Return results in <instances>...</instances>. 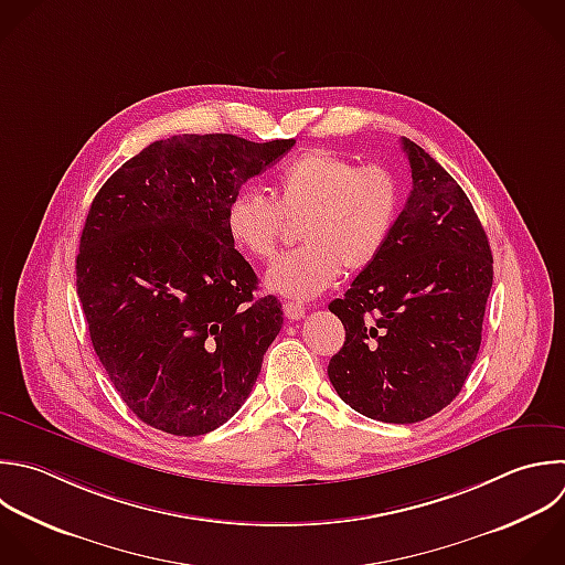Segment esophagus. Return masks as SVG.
I'll list each match as a JSON object with an SVG mask.
<instances>
[{
  "mask_svg": "<svg viewBox=\"0 0 565 565\" xmlns=\"http://www.w3.org/2000/svg\"><path fill=\"white\" fill-rule=\"evenodd\" d=\"M282 311H285L287 320H300L305 316V307L300 302H285Z\"/></svg>",
  "mask_w": 565,
  "mask_h": 565,
  "instance_id": "esophagus-1",
  "label": "esophagus"
}]
</instances>
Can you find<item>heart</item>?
Listing matches in <instances>:
<instances>
[{
	"instance_id": "b5f03b06",
	"label": "heart",
	"mask_w": 565,
	"mask_h": 565,
	"mask_svg": "<svg viewBox=\"0 0 565 565\" xmlns=\"http://www.w3.org/2000/svg\"><path fill=\"white\" fill-rule=\"evenodd\" d=\"M402 210V183L384 166H358L329 150H309L276 177L274 199L238 192L225 227L236 249L269 260L287 221L300 223L302 247L280 256L265 274L274 294L309 300L340 274L369 269L386 247Z\"/></svg>"
}]
</instances>
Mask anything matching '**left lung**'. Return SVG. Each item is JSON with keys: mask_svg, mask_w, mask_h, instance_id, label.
Masks as SVG:
<instances>
[{"mask_svg": "<svg viewBox=\"0 0 565 565\" xmlns=\"http://www.w3.org/2000/svg\"><path fill=\"white\" fill-rule=\"evenodd\" d=\"M413 190L377 260L329 309L344 344L329 380L358 413L422 422L461 391L481 344L492 287L488 236L457 181L402 139Z\"/></svg>", "mask_w": 565, "mask_h": 565, "instance_id": "left-lung-1", "label": "left lung"}]
</instances>
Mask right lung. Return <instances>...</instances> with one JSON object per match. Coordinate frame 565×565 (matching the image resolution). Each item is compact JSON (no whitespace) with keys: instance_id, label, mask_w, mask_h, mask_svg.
I'll return each instance as SVG.
<instances>
[{"instance_id":"add662e5","label":"right lung","mask_w":565,"mask_h":565,"mask_svg":"<svg viewBox=\"0 0 565 565\" xmlns=\"http://www.w3.org/2000/svg\"><path fill=\"white\" fill-rule=\"evenodd\" d=\"M234 135H179L126 161L95 196L77 294L93 347L128 408L194 437L249 397L282 327L274 296L230 241L227 205L294 148Z\"/></svg>"}]
</instances>
